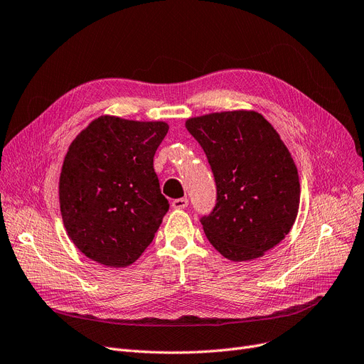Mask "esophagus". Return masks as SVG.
<instances>
[{
    "label": "esophagus",
    "instance_id": "34e87169",
    "mask_svg": "<svg viewBox=\"0 0 364 364\" xmlns=\"http://www.w3.org/2000/svg\"><path fill=\"white\" fill-rule=\"evenodd\" d=\"M188 198H178V200H173L171 201V207L173 209H185V207H188Z\"/></svg>",
    "mask_w": 364,
    "mask_h": 364
}]
</instances>
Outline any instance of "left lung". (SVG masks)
Listing matches in <instances>:
<instances>
[{
  "label": "left lung",
  "instance_id": "1",
  "mask_svg": "<svg viewBox=\"0 0 364 364\" xmlns=\"http://www.w3.org/2000/svg\"><path fill=\"white\" fill-rule=\"evenodd\" d=\"M204 149L216 182V205L201 218L210 245L234 262L253 261L277 246L296 220L298 168L262 114L212 112L185 121Z\"/></svg>",
  "mask_w": 364,
  "mask_h": 364
}]
</instances>
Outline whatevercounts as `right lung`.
Listing matches in <instances>:
<instances>
[{"instance_id":"add662e5","label":"right lung","mask_w":364,"mask_h":364,"mask_svg":"<svg viewBox=\"0 0 364 364\" xmlns=\"http://www.w3.org/2000/svg\"><path fill=\"white\" fill-rule=\"evenodd\" d=\"M164 121L100 115L69 145L59 178L65 230L75 247L109 268L136 262L168 210L154 155Z\"/></svg>"}]
</instances>
